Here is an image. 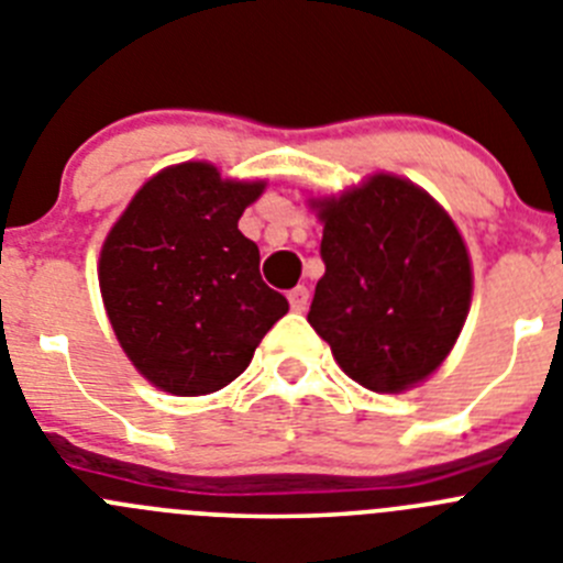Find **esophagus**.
Wrapping results in <instances>:
<instances>
[{"label":"esophagus","instance_id":"34e87169","mask_svg":"<svg viewBox=\"0 0 563 563\" xmlns=\"http://www.w3.org/2000/svg\"><path fill=\"white\" fill-rule=\"evenodd\" d=\"M287 298H290L292 310L305 312L307 305H310V290H307L305 285H298V287H292L290 292H287Z\"/></svg>","mask_w":563,"mask_h":563}]
</instances>
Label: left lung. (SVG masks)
Masks as SVG:
<instances>
[{"label":"left lung","mask_w":563,"mask_h":563,"mask_svg":"<svg viewBox=\"0 0 563 563\" xmlns=\"http://www.w3.org/2000/svg\"><path fill=\"white\" fill-rule=\"evenodd\" d=\"M324 276L307 321L352 380L402 391L454 346L471 307V258L451 217L415 183L377 174L318 202Z\"/></svg>","instance_id":"8db88e82"}]
</instances>
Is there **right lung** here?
<instances>
[{"label":"right lung","mask_w":563,"mask_h":563,"mask_svg":"<svg viewBox=\"0 0 563 563\" xmlns=\"http://www.w3.org/2000/svg\"><path fill=\"white\" fill-rule=\"evenodd\" d=\"M265 183L183 163L146 183L101 251V296L129 361L163 391L197 397L247 369L287 298L258 273L239 217Z\"/></svg>","instance_id":"add662e5"}]
</instances>
